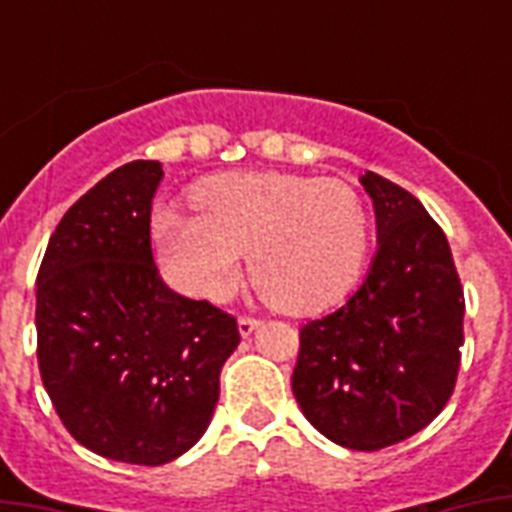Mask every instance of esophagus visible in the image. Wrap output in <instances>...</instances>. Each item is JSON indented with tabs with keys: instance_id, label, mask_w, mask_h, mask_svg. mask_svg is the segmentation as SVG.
I'll list each match as a JSON object with an SVG mask.
<instances>
[{
	"instance_id": "obj_1",
	"label": "esophagus",
	"mask_w": 512,
	"mask_h": 512,
	"mask_svg": "<svg viewBox=\"0 0 512 512\" xmlns=\"http://www.w3.org/2000/svg\"><path fill=\"white\" fill-rule=\"evenodd\" d=\"M257 327H260V319H252V316H241L239 319V335L241 337H249Z\"/></svg>"
}]
</instances>
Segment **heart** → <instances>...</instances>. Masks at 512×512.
I'll return each mask as SVG.
<instances>
[{
    "label": "heart",
    "instance_id": "1",
    "mask_svg": "<svg viewBox=\"0 0 512 512\" xmlns=\"http://www.w3.org/2000/svg\"><path fill=\"white\" fill-rule=\"evenodd\" d=\"M199 215L159 207L156 257L172 287L225 300L244 252L257 292L289 313H319L356 287L369 252V212L348 183L287 172H223L191 191Z\"/></svg>",
    "mask_w": 512,
    "mask_h": 512
}]
</instances>
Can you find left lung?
Segmentation results:
<instances>
[{"mask_svg":"<svg viewBox=\"0 0 512 512\" xmlns=\"http://www.w3.org/2000/svg\"><path fill=\"white\" fill-rule=\"evenodd\" d=\"M377 252L342 308L300 329L292 393L329 441L377 452L420 433L460 372V276L444 231L401 185L366 172Z\"/></svg>","mask_w":512,"mask_h":512,"instance_id":"obj_1","label":"left lung"}]
</instances>
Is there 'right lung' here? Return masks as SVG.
<instances>
[{"label": "right lung", "mask_w": 512, "mask_h": 512, "mask_svg": "<svg viewBox=\"0 0 512 512\" xmlns=\"http://www.w3.org/2000/svg\"><path fill=\"white\" fill-rule=\"evenodd\" d=\"M159 162L92 185L52 233L36 276V356L52 406L90 452L164 465L207 430L236 319L172 292L151 255Z\"/></svg>", "instance_id": "add662e5"}]
</instances>
